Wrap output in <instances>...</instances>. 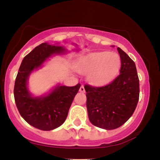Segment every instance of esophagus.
<instances>
[{"instance_id":"obj_1","label":"esophagus","mask_w":160,"mask_h":160,"mask_svg":"<svg viewBox=\"0 0 160 160\" xmlns=\"http://www.w3.org/2000/svg\"><path fill=\"white\" fill-rule=\"evenodd\" d=\"M80 92H85V88L83 86H81L80 88Z\"/></svg>"}]
</instances>
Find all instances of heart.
I'll list each match as a JSON object with an SVG mask.
<instances>
[{"label":"heart","mask_w":160,"mask_h":160,"mask_svg":"<svg viewBox=\"0 0 160 160\" xmlns=\"http://www.w3.org/2000/svg\"><path fill=\"white\" fill-rule=\"evenodd\" d=\"M121 65L120 56L116 52H96L82 57L79 61L80 71L88 72L89 81L93 84H102L113 78Z\"/></svg>","instance_id":"obj_1"}]
</instances>
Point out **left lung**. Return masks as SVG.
<instances>
[{
	"mask_svg": "<svg viewBox=\"0 0 160 160\" xmlns=\"http://www.w3.org/2000/svg\"><path fill=\"white\" fill-rule=\"evenodd\" d=\"M117 50L121 58L120 74L104 86H84L89 121L107 130L120 127L132 117L140 92L135 62L120 47Z\"/></svg>",
	"mask_w": 160,
	"mask_h": 160,
	"instance_id": "left-lung-1",
	"label": "left lung"
}]
</instances>
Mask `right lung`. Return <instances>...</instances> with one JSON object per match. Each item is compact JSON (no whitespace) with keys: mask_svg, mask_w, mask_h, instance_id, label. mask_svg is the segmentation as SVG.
<instances>
[{"mask_svg":"<svg viewBox=\"0 0 160 160\" xmlns=\"http://www.w3.org/2000/svg\"><path fill=\"white\" fill-rule=\"evenodd\" d=\"M65 51L61 46L41 43L25 56L16 76L13 91L16 107L24 120L38 129L49 131L64 123L80 84L58 85L46 96L33 97L28 89V78L32 71L41 67L47 58Z\"/></svg>","mask_w":160,"mask_h":160,"instance_id":"right-lung-1","label":"right lung"}]
</instances>
